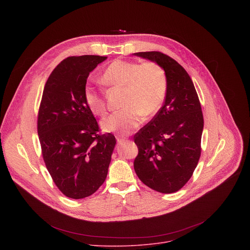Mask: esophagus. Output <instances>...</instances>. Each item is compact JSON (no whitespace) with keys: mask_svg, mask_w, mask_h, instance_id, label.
I'll list each match as a JSON object with an SVG mask.
<instances>
[{"mask_svg":"<svg viewBox=\"0 0 250 250\" xmlns=\"http://www.w3.org/2000/svg\"><path fill=\"white\" fill-rule=\"evenodd\" d=\"M117 141H118V144H123V142H125V138H123V137H119V136H117Z\"/></svg>","mask_w":250,"mask_h":250,"instance_id":"34e87169","label":"esophagus"}]
</instances>
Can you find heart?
Here are the masks:
<instances>
[{
    "mask_svg": "<svg viewBox=\"0 0 250 250\" xmlns=\"http://www.w3.org/2000/svg\"><path fill=\"white\" fill-rule=\"evenodd\" d=\"M104 85L111 89L125 91L122 108L102 122L106 131L127 134L137 127L142 116L150 117L157 113L165 99L167 80L162 67L153 61L136 63L116 59L101 76ZM84 102L87 108L98 117H104L108 111L101 91L87 85L84 89Z\"/></svg>",
    "mask_w": 250,
    "mask_h": 250,
    "instance_id": "b5f03b06",
    "label": "heart"
}]
</instances>
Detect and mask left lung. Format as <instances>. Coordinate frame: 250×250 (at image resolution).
Masks as SVG:
<instances>
[{"mask_svg": "<svg viewBox=\"0 0 250 250\" xmlns=\"http://www.w3.org/2000/svg\"><path fill=\"white\" fill-rule=\"evenodd\" d=\"M134 54L159 64L167 80L161 109L133 136L138 148L134 171L152 190L175 193L190 180L201 156V103L191 77L176 60L159 51Z\"/></svg>", "mask_w": 250, "mask_h": 250, "instance_id": "left-lung-1", "label": "left lung"}]
</instances>
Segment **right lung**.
I'll use <instances>...</instances> for the list:
<instances>
[{
	"label": "right lung",
	"mask_w": 250,
	"mask_h": 250,
	"mask_svg": "<svg viewBox=\"0 0 250 250\" xmlns=\"http://www.w3.org/2000/svg\"><path fill=\"white\" fill-rule=\"evenodd\" d=\"M105 56H70L49 75L38 115L42 154L52 180L71 199L94 194L104 182L116 146L114 134H102L84 102L92 70Z\"/></svg>",
	"instance_id": "right-lung-1"
}]
</instances>
